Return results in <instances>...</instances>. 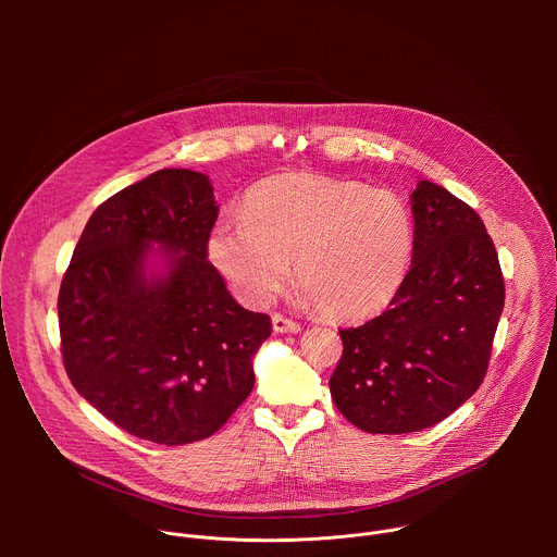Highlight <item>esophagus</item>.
I'll use <instances>...</instances> for the list:
<instances>
[{"label":"esophagus","instance_id":"esophagus-1","mask_svg":"<svg viewBox=\"0 0 557 557\" xmlns=\"http://www.w3.org/2000/svg\"><path fill=\"white\" fill-rule=\"evenodd\" d=\"M271 322H273L275 333H299V331H301L295 320H288V317H284V314H280V312H275V314L271 317Z\"/></svg>","mask_w":557,"mask_h":557}]
</instances>
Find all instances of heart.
Listing matches in <instances>:
<instances>
[{"label": "heart", "instance_id": "1", "mask_svg": "<svg viewBox=\"0 0 557 557\" xmlns=\"http://www.w3.org/2000/svg\"><path fill=\"white\" fill-rule=\"evenodd\" d=\"M209 258L251 304H267L295 275L322 314L357 322L399 293L414 251L406 200L389 189L320 174L258 183L240 222H220Z\"/></svg>", "mask_w": 557, "mask_h": 557}]
</instances>
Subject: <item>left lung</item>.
I'll return each instance as SVG.
<instances>
[{
    "mask_svg": "<svg viewBox=\"0 0 557 557\" xmlns=\"http://www.w3.org/2000/svg\"><path fill=\"white\" fill-rule=\"evenodd\" d=\"M412 267L374 320L339 331L331 376L337 410L370 434H408L447 419L481 387L505 277L481 215L421 181L412 194Z\"/></svg>",
    "mask_w": 557,
    "mask_h": 557,
    "instance_id": "obj_1",
    "label": "left lung"
}]
</instances>
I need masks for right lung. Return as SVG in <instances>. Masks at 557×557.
Here are the masks:
<instances>
[{
	"label": "right lung",
	"mask_w": 557,
	"mask_h": 557,
	"mask_svg": "<svg viewBox=\"0 0 557 557\" xmlns=\"http://www.w3.org/2000/svg\"><path fill=\"white\" fill-rule=\"evenodd\" d=\"M218 218L205 174L161 170L90 215L63 273V368L88 404L132 436L185 445L215 434L253 389L251 359L271 335L207 260ZM171 258L144 277L150 243Z\"/></svg>",
	"instance_id": "1"
}]
</instances>
